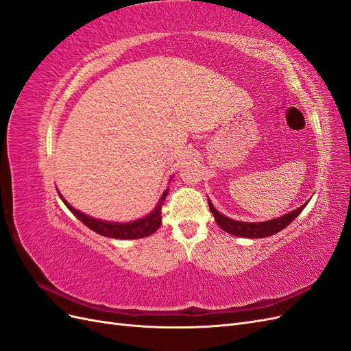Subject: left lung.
Segmentation results:
<instances>
[{
    "mask_svg": "<svg viewBox=\"0 0 351 351\" xmlns=\"http://www.w3.org/2000/svg\"><path fill=\"white\" fill-rule=\"evenodd\" d=\"M208 205L221 230H224L226 232H230L231 236H236V237L262 239V237H269L272 234H277V232L284 230L287 226H290L291 222L300 215V212L306 208L307 202L300 208L289 212V214L269 219V221H263V222H243V221L231 219L226 215H222L221 212H218V209H215V206L212 205V202L209 199H208Z\"/></svg>",
    "mask_w": 351,
    "mask_h": 351,
    "instance_id": "8db88e82",
    "label": "left lung"
}]
</instances>
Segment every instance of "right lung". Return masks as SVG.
Returning a JSON list of instances; mask_svg holds the SVG:
<instances>
[{"mask_svg":"<svg viewBox=\"0 0 351 351\" xmlns=\"http://www.w3.org/2000/svg\"><path fill=\"white\" fill-rule=\"evenodd\" d=\"M168 190H164V193L159 197L156 206L149 212L146 217L129 221V222H119V221H105L99 218H93L84 214V212H80L79 209L73 208L69 202L62 197V195L58 192L61 200L64 202V205L70 209L71 214L80 219L84 226L89 227L98 234L104 237H110V239H120V240H134V239H143L151 236L152 232H155L159 227H161V208L164 200L168 195Z\"/></svg>","mask_w":351,"mask_h":351,"instance_id":"right-lung-1","label":"right lung"}]
</instances>
